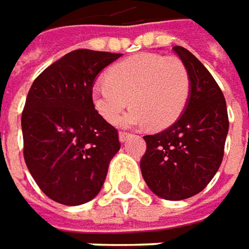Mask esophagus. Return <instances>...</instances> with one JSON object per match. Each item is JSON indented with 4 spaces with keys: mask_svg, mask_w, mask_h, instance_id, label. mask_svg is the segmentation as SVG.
Returning <instances> with one entry per match:
<instances>
[{
    "mask_svg": "<svg viewBox=\"0 0 249 249\" xmlns=\"http://www.w3.org/2000/svg\"><path fill=\"white\" fill-rule=\"evenodd\" d=\"M129 136H130L129 133H126V131H120V133H119L120 142H124V141L127 140V137H129Z\"/></svg>",
    "mask_w": 249,
    "mask_h": 249,
    "instance_id": "esophagus-1",
    "label": "esophagus"
}]
</instances>
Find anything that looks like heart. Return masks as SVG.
I'll list each match as a JSON object with an SVG mask.
<instances>
[{"label": "heart", "instance_id": "heart-1", "mask_svg": "<svg viewBox=\"0 0 249 249\" xmlns=\"http://www.w3.org/2000/svg\"><path fill=\"white\" fill-rule=\"evenodd\" d=\"M190 76L177 58L158 53H139L112 65L105 80L91 87L94 109L109 123H116L130 104L133 108L119 120L120 126L165 129L173 124L186 108Z\"/></svg>", "mask_w": 249, "mask_h": 249}]
</instances>
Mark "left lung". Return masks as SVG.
<instances>
[{"label": "left lung", "instance_id": "obj_1", "mask_svg": "<svg viewBox=\"0 0 249 249\" xmlns=\"http://www.w3.org/2000/svg\"><path fill=\"white\" fill-rule=\"evenodd\" d=\"M173 51L190 76V95L180 118L166 130L144 136L141 175L163 199L180 201L205 188L220 167L229 131L223 92L205 66L183 47Z\"/></svg>", "mask_w": 249, "mask_h": 249}]
</instances>
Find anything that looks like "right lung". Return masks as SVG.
Returning a JSON list of instances; mask_svg holds the SVG:
<instances>
[{
  "mask_svg": "<svg viewBox=\"0 0 249 249\" xmlns=\"http://www.w3.org/2000/svg\"><path fill=\"white\" fill-rule=\"evenodd\" d=\"M120 56L76 50L48 66L29 90L22 113L24 160L55 202L76 206L95 198L120 149L118 130L91 102L97 76Z\"/></svg>",
  "mask_w": 249,
  "mask_h": 249,
  "instance_id": "obj_1",
  "label": "right lung"
}]
</instances>
